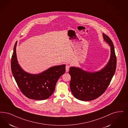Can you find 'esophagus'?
Wrapping results in <instances>:
<instances>
[{
	"label": "esophagus",
	"mask_w": 128,
	"mask_h": 128,
	"mask_svg": "<svg viewBox=\"0 0 128 128\" xmlns=\"http://www.w3.org/2000/svg\"><path fill=\"white\" fill-rule=\"evenodd\" d=\"M70 67V66L69 65H66V72H68Z\"/></svg>",
	"instance_id": "34e87169"
}]
</instances>
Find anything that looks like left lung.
<instances>
[{"instance_id": "left-lung-1", "label": "left lung", "mask_w": 128, "mask_h": 128, "mask_svg": "<svg viewBox=\"0 0 128 128\" xmlns=\"http://www.w3.org/2000/svg\"><path fill=\"white\" fill-rule=\"evenodd\" d=\"M104 40L110 46V56L102 70L89 72L80 68L71 66L70 88L73 96L82 101H90L100 96L106 90L116 71L117 59L110 38L103 33Z\"/></svg>"}]
</instances>
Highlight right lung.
Wrapping results in <instances>:
<instances>
[{"label":"right lung","mask_w":128,"mask_h":128,"mask_svg":"<svg viewBox=\"0 0 128 128\" xmlns=\"http://www.w3.org/2000/svg\"><path fill=\"white\" fill-rule=\"evenodd\" d=\"M14 46L11 62V71L22 93L26 97L35 100H44L50 97L55 90L57 81L66 71V65L51 66L39 74H33L24 70L19 65L16 46Z\"/></svg>","instance_id":"add662e5"}]
</instances>
